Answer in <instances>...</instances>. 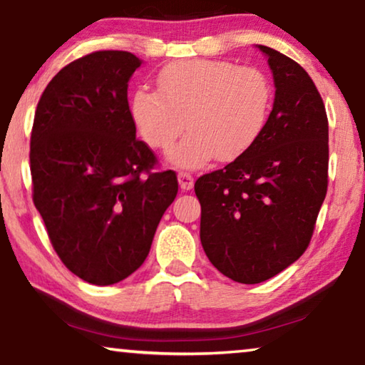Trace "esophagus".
Instances as JSON below:
<instances>
[{"instance_id": "esophagus-1", "label": "esophagus", "mask_w": 365, "mask_h": 365, "mask_svg": "<svg viewBox=\"0 0 365 365\" xmlns=\"http://www.w3.org/2000/svg\"><path fill=\"white\" fill-rule=\"evenodd\" d=\"M178 183H180L182 190H192L195 185L193 175L188 172H178Z\"/></svg>"}]
</instances>
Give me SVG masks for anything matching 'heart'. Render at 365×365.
<instances>
[{
	"label": "heart",
	"mask_w": 365,
	"mask_h": 365,
	"mask_svg": "<svg viewBox=\"0 0 365 365\" xmlns=\"http://www.w3.org/2000/svg\"><path fill=\"white\" fill-rule=\"evenodd\" d=\"M159 91L135 90L130 116L149 148L168 150L185 130L190 134L168 154L177 167L198 168L216 155L232 160L251 149L267 124L272 83L257 67L227 61L192 58L162 70Z\"/></svg>",
	"instance_id": "b5f03b06"
}]
</instances>
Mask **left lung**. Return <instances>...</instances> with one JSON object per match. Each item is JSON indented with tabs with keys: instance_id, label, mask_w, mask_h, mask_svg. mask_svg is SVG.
Wrapping results in <instances>:
<instances>
[{
	"instance_id": "1",
	"label": "left lung",
	"mask_w": 365,
	"mask_h": 365,
	"mask_svg": "<svg viewBox=\"0 0 365 365\" xmlns=\"http://www.w3.org/2000/svg\"><path fill=\"white\" fill-rule=\"evenodd\" d=\"M259 48L275 83L267 124L251 149L195 182L201 246L239 284L269 280L307 251L328 190L323 98L302 65Z\"/></svg>"
}]
</instances>
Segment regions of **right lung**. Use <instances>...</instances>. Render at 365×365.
I'll return each instance as SVG.
<instances>
[{
    "label": "right lung",
    "instance_id": "obj_1",
    "mask_svg": "<svg viewBox=\"0 0 365 365\" xmlns=\"http://www.w3.org/2000/svg\"><path fill=\"white\" fill-rule=\"evenodd\" d=\"M140 61L96 51L53 77L31 133L32 200L65 267L93 285H113L148 257L177 173L135 139L128 81Z\"/></svg>",
    "mask_w": 365,
    "mask_h": 365
}]
</instances>
